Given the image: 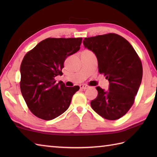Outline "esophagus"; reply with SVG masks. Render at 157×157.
I'll use <instances>...</instances> for the list:
<instances>
[{
  "instance_id": "34e87169",
  "label": "esophagus",
  "mask_w": 157,
  "mask_h": 157,
  "mask_svg": "<svg viewBox=\"0 0 157 157\" xmlns=\"http://www.w3.org/2000/svg\"><path fill=\"white\" fill-rule=\"evenodd\" d=\"M79 87H80V88L82 89H84V90H86V89H88L90 88V86L86 85V84H80L79 85Z\"/></svg>"
}]
</instances>
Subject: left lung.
Instances as JSON below:
<instances>
[{
    "mask_svg": "<svg viewBox=\"0 0 157 157\" xmlns=\"http://www.w3.org/2000/svg\"><path fill=\"white\" fill-rule=\"evenodd\" d=\"M83 43L96 55L98 71L109 82L107 91L96 87L98 96L91 101L92 108L106 119L121 118L134 104L141 84L140 59L126 39L113 33L86 38Z\"/></svg>",
    "mask_w": 157,
    "mask_h": 157,
    "instance_id": "left-lung-1",
    "label": "left lung"
}]
</instances>
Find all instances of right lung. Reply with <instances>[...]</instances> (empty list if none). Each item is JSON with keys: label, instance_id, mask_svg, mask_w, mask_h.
Instances as JSON below:
<instances>
[{"label": "right lung", "instance_id": "add662e5", "mask_svg": "<svg viewBox=\"0 0 157 157\" xmlns=\"http://www.w3.org/2000/svg\"><path fill=\"white\" fill-rule=\"evenodd\" d=\"M82 42V38H48L23 57L20 88L28 107L37 117L49 121L69 108L79 86L66 87L55 78L63 75L66 58L79 51Z\"/></svg>", "mask_w": 157, "mask_h": 157}]
</instances>
